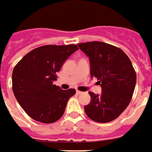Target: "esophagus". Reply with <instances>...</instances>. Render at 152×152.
<instances>
[{
	"label": "esophagus",
	"mask_w": 152,
	"mask_h": 152,
	"mask_svg": "<svg viewBox=\"0 0 152 152\" xmlns=\"http://www.w3.org/2000/svg\"><path fill=\"white\" fill-rule=\"evenodd\" d=\"M76 93H77V94H83V92H82V91H77V92H76Z\"/></svg>",
	"instance_id": "34e87169"
}]
</instances>
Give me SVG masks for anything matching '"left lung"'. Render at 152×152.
Segmentation results:
<instances>
[{
	"instance_id": "1",
	"label": "left lung",
	"mask_w": 152,
	"mask_h": 152,
	"mask_svg": "<svg viewBox=\"0 0 152 152\" xmlns=\"http://www.w3.org/2000/svg\"><path fill=\"white\" fill-rule=\"evenodd\" d=\"M90 60L91 77L102 87L100 94L89 92L91 102L84 107L89 118L97 123H108L124 112L134 93L136 74L123 50L101 42L77 44Z\"/></svg>"
}]
</instances>
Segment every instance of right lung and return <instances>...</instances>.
<instances>
[{"label":"right lung","mask_w":152,"mask_h":152,"mask_svg":"<svg viewBox=\"0 0 152 152\" xmlns=\"http://www.w3.org/2000/svg\"><path fill=\"white\" fill-rule=\"evenodd\" d=\"M76 45H48L34 49L13 69L12 91L18 103L34 120L52 124L63 115L75 89L62 90L53 83Z\"/></svg>","instance_id":"obj_1"}]
</instances>
